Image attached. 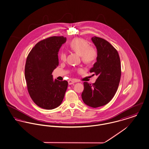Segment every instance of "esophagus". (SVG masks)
Wrapping results in <instances>:
<instances>
[{"label": "esophagus", "mask_w": 149, "mask_h": 149, "mask_svg": "<svg viewBox=\"0 0 149 149\" xmlns=\"http://www.w3.org/2000/svg\"><path fill=\"white\" fill-rule=\"evenodd\" d=\"M68 84L69 85H72V84H74L76 82V81L74 80H73V79H69L68 81Z\"/></svg>", "instance_id": "34e87169"}]
</instances>
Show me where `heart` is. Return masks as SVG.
Listing matches in <instances>:
<instances>
[{
  "label": "heart",
  "instance_id": "heart-1",
  "mask_svg": "<svg viewBox=\"0 0 149 149\" xmlns=\"http://www.w3.org/2000/svg\"><path fill=\"white\" fill-rule=\"evenodd\" d=\"M70 49L81 56L82 60L85 63H91L97 56V52L92 46H90L87 40L81 38H76L69 43ZM61 61H65L67 55L65 52L62 51L60 54Z\"/></svg>",
  "mask_w": 149,
  "mask_h": 149
}]
</instances>
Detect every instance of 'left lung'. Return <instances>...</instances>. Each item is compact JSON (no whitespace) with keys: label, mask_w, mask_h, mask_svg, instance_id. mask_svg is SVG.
Wrapping results in <instances>:
<instances>
[{"label":"left lung","mask_w":149,"mask_h":149,"mask_svg":"<svg viewBox=\"0 0 149 149\" xmlns=\"http://www.w3.org/2000/svg\"><path fill=\"white\" fill-rule=\"evenodd\" d=\"M91 40L97 49V62L90 70L98 76L95 82H84L81 97L84 102L96 108L107 104L114 97L121 77V63L119 54L108 41L93 37Z\"/></svg>","instance_id":"obj_1"}]
</instances>
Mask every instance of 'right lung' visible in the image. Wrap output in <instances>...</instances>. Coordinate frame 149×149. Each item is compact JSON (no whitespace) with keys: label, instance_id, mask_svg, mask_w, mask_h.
<instances>
[{"label":"right lung","instance_id":"obj_1","mask_svg":"<svg viewBox=\"0 0 149 149\" xmlns=\"http://www.w3.org/2000/svg\"><path fill=\"white\" fill-rule=\"evenodd\" d=\"M66 40L63 36L42 40L28 55L25 67L28 91L33 102L40 108L55 109L64 99L68 82L54 80L52 73L59 65L58 52Z\"/></svg>","mask_w":149,"mask_h":149}]
</instances>
